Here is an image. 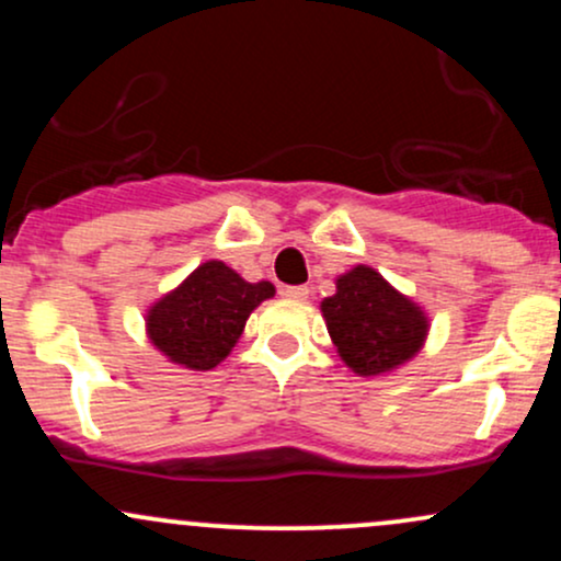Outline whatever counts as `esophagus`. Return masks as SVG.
<instances>
[{
  "mask_svg": "<svg viewBox=\"0 0 561 561\" xmlns=\"http://www.w3.org/2000/svg\"><path fill=\"white\" fill-rule=\"evenodd\" d=\"M282 295L289 300H306L308 298V287H282Z\"/></svg>",
  "mask_w": 561,
  "mask_h": 561,
  "instance_id": "1",
  "label": "esophagus"
}]
</instances>
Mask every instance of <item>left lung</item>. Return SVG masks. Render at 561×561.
Instances as JSON below:
<instances>
[{"label":"left lung","instance_id":"8db88e82","mask_svg":"<svg viewBox=\"0 0 561 561\" xmlns=\"http://www.w3.org/2000/svg\"><path fill=\"white\" fill-rule=\"evenodd\" d=\"M321 317L340 358L362 377L388 375L422 351L430 319L371 266L337 276V293L321 300Z\"/></svg>","mask_w":561,"mask_h":561}]
</instances>
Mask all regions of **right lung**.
Returning a JSON list of instances; mask_svg holds the SVG:
<instances>
[{"label":"right lung","mask_w":561,"mask_h":561,"mask_svg":"<svg viewBox=\"0 0 561 561\" xmlns=\"http://www.w3.org/2000/svg\"><path fill=\"white\" fill-rule=\"evenodd\" d=\"M272 282H244L224 261H205L147 311V337L173 364L208 371L229 356L244 321L274 298Z\"/></svg>","instance_id":"add662e5"}]
</instances>
